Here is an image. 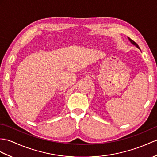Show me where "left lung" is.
<instances>
[{
    "label": "left lung",
    "mask_w": 157,
    "mask_h": 157,
    "mask_svg": "<svg viewBox=\"0 0 157 157\" xmlns=\"http://www.w3.org/2000/svg\"><path fill=\"white\" fill-rule=\"evenodd\" d=\"M128 39H129V41H130V43H132V44L133 45H135V46H136V47H137V48H138V49H140V47H138V45L136 44V43L135 42H134V41H132V39H130L129 37H128Z\"/></svg>",
    "instance_id": "left-lung-1"
}]
</instances>
